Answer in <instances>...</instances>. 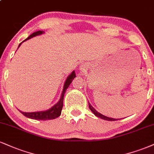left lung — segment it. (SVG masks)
Wrapping results in <instances>:
<instances>
[{"label": "left lung", "mask_w": 154, "mask_h": 154, "mask_svg": "<svg viewBox=\"0 0 154 154\" xmlns=\"http://www.w3.org/2000/svg\"><path fill=\"white\" fill-rule=\"evenodd\" d=\"M88 103H89V107H90V110H91L92 112H93V113L95 114L96 116H97V117H98V118H102V119H103V120H108V121H114V120H117V119H115V118H108V117H107V116H103V115H102L101 113H100V112H98L94 108V107H92L91 105H90V103H89V102H88Z\"/></svg>", "instance_id": "1"}]
</instances>
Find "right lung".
<instances>
[{
  "label": "right lung",
  "instance_id": "add662e5",
  "mask_svg": "<svg viewBox=\"0 0 154 154\" xmlns=\"http://www.w3.org/2000/svg\"><path fill=\"white\" fill-rule=\"evenodd\" d=\"M43 33H44L43 31H36V32H34L33 34H31L30 36L28 37L27 38H26L23 42H25V41H26L27 39H29V38H32V37L36 36L37 35H40L43 34ZM21 43L18 45V47L21 46ZM75 77L76 76H75V71H73L72 72L71 75L66 78V80L65 81V83H64V88H63V91H62V95H61V98L60 100H59V101L57 103L56 105H54L52 107H51L49 110H46V111H40V112H22L21 110L19 111L24 116H26V117L31 118V119H34V120H47L55 119V118H58L61 115V112H62V110L63 107V101H64V96L66 92V89L68 88V87L69 86V85L71 84L72 81L73 80Z\"/></svg>",
  "mask_w": 154,
  "mask_h": 154
}]
</instances>
